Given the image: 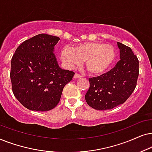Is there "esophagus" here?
Listing matches in <instances>:
<instances>
[{"instance_id": "obj_1", "label": "esophagus", "mask_w": 152, "mask_h": 152, "mask_svg": "<svg viewBox=\"0 0 152 152\" xmlns=\"http://www.w3.org/2000/svg\"><path fill=\"white\" fill-rule=\"evenodd\" d=\"M81 77H82L81 75L78 74H77V73H76V74H75L74 76V78H81Z\"/></svg>"}]
</instances>
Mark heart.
<instances>
[{"instance_id":"heart-1","label":"heart","mask_w":152,"mask_h":152,"mask_svg":"<svg viewBox=\"0 0 152 152\" xmlns=\"http://www.w3.org/2000/svg\"><path fill=\"white\" fill-rule=\"evenodd\" d=\"M114 48L101 42H85L72 48L64 47L60 53L62 61L68 67L77 66L85 62L88 72L99 75L106 72L114 61Z\"/></svg>"}]
</instances>
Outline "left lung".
I'll list each match as a JSON object with an SVG mask.
<instances>
[{
  "label": "left lung",
  "instance_id": "obj_1",
  "mask_svg": "<svg viewBox=\"0 0 152 152\" xmlns=\"http://www.w3.org/2000/svg\"><path fill=\"white\" fill-rule=\"evenodd\" d=\"M120 58L114 67L101 76L89 78L90 88L85 98L95 110L114 108L126 102L137 85L139 61L131 48L117 42Z\"/></svg>",
  "mask_w": 152,
  "mask_h": 152
}]
</instances>
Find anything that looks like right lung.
I'll return each mask as SVG.
<instances>
[{"mask_svg": "<svg viewBox=\"0 0 152 152\" xmlns=\"http://www.w3.org/2000/svg\"><path fill=\"white\" fill-rule=\"evenodd\" d=\"M60 38L39 34L26 40L15 50L10 78L14 95L26 108L48 111L60 100L64 87L74 72L62 69L53 53Z\"/></svg>", "mask_w": 152, "mask_h": 152, "instance_id": "add662e5", "label": "right lung"}]
</instances>
